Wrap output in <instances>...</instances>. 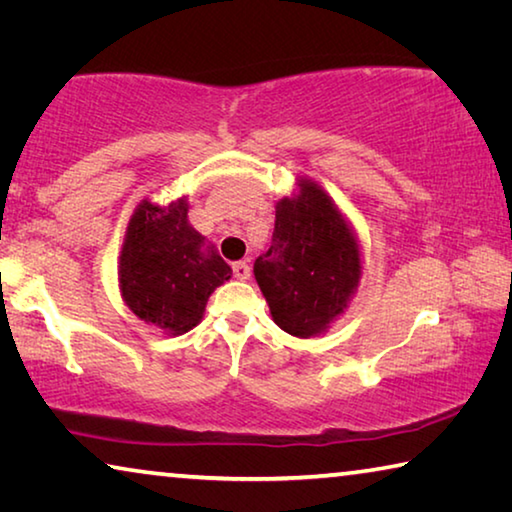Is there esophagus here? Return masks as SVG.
<instances>
[{
    "label": "esophagus",
    "instance_id": "1",
    "mask_svg": "<svg viewBox=\"0 0 512 512\" xmlns=\"http://www.w3.org/2000/svg\"><path fill=\"white\" fill-rule=\"evenodd\" d=\"M232 275H235L237 280H248V277H250V266L246 262L232 264Z\"/></svg>",
    "mask_w": 512,
    "mask_h": 512
}]
</instances>
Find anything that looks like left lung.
I'll list each match as a JSON object with an SVG mask.
<instances>
[{
  "label": "left lung",
  "mask_w": 512,
  "mask_h": 512,
  "mask_svg": "<svg viewBox=\"0 0 512 512\" xmlns=\"http://www.w3.org/2000/svg\"><path fill=\"white\" fill-rule=\"evenodd\" d=\"M298 198H282L271 248L253 273L275 325L309 339L343 314L361 275L359 248L348 223L318 185L302 180Z\"/></svg>",
  "instance_id": "obj_1"
}]
</instances>
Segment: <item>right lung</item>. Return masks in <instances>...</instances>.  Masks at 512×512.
<instances>
[{"label": "right lung", "mask_w": 512, "mask_h": 512, "mask_svg": "<svg viewBox=\"0 0 512 512\" xmlns=\"http://www.w3.org/2000/svg\"><path fill=\"white\" fill-rule=\"evenodd\" d=\"M230 275L232 268L205 250L203 237L187 223V201L140 203L119 257L121 296L135 316L183 334L198 325L207 298Z\"/></svg>", "instance_id": "right-lung-1"}]
</instances>
